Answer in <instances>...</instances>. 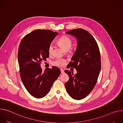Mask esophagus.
I'll return each instance as SVG.
<instances>
[{
  "instance_id": "1",
  "label": "esophagus",
  "mask_w": 123,
  "mask_h": 123,
  "mask_svg": "<svg viewBox=\"0 0 123 123\" xmlns=\"http://www.w3.org/2000/svg\"><path fill=\"white\" fill-rule=\"evenodd\" d=\"M60 71H61V74H63V73H64V70L63 69L61 68V69H60Z\"/></svg>"
}]
</instances>
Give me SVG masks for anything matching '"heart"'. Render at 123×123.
I'll use <instances>...</instances> for the list:
<instances>
[{
    "label": "heart",
    "instance_id": "obj_1",
    "mask_svg": "<svg viewBox=\"0 0 123 123\" xmlns=\"http://www.w3.org/2000/svg\"><path fill=\"white\" fill-rule=\"evenodd\" d=\"M58 43L65 49H68L72 45V40L68 37L63 36L57 40ZM54 45L52 43L49 44L48 48V51L49 55H51L53 52ZM54 65L58 67H64L66 64V60L62 58H58L53 62Z\"/></svg>",
    "mask_w": 123,
    "mask_h": 123
}]
</instances>
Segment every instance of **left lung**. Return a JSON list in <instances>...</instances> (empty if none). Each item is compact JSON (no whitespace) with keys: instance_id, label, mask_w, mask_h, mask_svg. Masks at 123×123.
<instances>
[{"instance_id":"8db88e82","label":"left lung","mask_w":123,"mask_h":123,"mask_svg":"<svg viewBox=\"0 0 123 123\" xmlns=\"http://www.w3.org/2000/svg\"><path fill=\"white\" fill-rule=\"evenodd\" d=\"M77 40V47L68 67L76 69L74 75L65 70L69 80L65 87L69 95L75 100H81L88 95L95 86L101 70V56L98 44L88 31L82 29H74L67 32Z\"/></svg>"}]
</instances>
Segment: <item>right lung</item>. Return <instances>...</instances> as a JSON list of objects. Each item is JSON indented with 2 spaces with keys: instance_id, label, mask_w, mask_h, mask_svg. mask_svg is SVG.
Segmentation results:
<instances>
[{
  "instance_id": "add662e5",
  "label": "right lung",
  "mask_w": 123,
  "mask_h": 123,
  "mask_svg": "<svg viewBox=\"0 0 123 123\" xmlns=\"http://www.w3.org/2000/svg\"><path fill=\"white\" fill-rule=\"evenodd\" d=\"M58 33L50 30H37L21 40L18 51L20 76L25 88L34 97L40 98L48 93L61 72L56 67L48 68L43 73L42 60L49 56L48 48Z\"/></svg>"
}]
</instances>
